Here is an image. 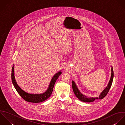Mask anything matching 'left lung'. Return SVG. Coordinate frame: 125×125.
<instances>
[{"label":"left lung","instance_id":"8db88e82","mask_svg":"<svg viewBox=\"0 0 125 125\" xmlns=\"http://www.w3.org/2000/svg\"><path fill=\"white\" fill-rule=\"evenodd\" d=\"M111 76L110 80V81L108 83L107 87L102 91L98 97H88L86 96H85L81 93V92L78 90L77 86L76 85L75 82L73 81H72V87L73 91V92L76 97L81 101L85 102H92L94 101L96 99H102L104 98L108 94L111 86L112 85L113 79H114V71L113 68L112 67V73Z\"/></svg>","mask_w":125,"mask_h":125}]
</instances>
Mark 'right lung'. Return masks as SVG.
Segmentation results:
<instances>
[{"label":"right lung","mask_w":125,"mask_h":125,"mask_svg":"<svg viewBox=\"0 0 125 125\" xmlns=\"http://www.w3.org/2000/svg\"><path fill=\"white\" fill-rule=\"evenodd\" d=\"M14 65H13L11 70V81L12 84L15 90L19 94V95L22 97V98L25 101L31 103L42 102L49 98L52 94L53 89V87L56 80L62 73L61 72L59 71V72L57 73L54 75V76L52 77L51 81V82L49 86V88L44 93L41 94H30L22 90L17 85L14 77Z\"/></svg>","instance_id":"right-lung-1"}]
</instances>
